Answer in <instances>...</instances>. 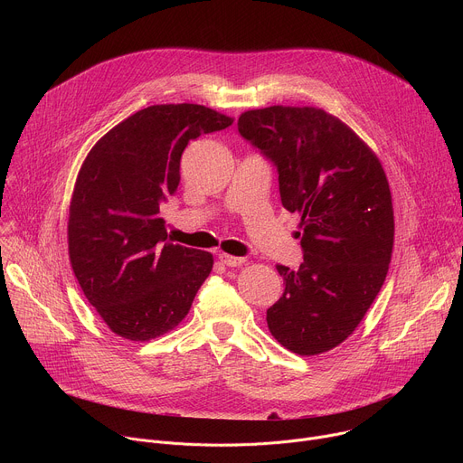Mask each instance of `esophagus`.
Returning <instances> with one entry per match:
<instances>
[{
  "instance_id": "esophagus-1",
  "label": "esophagus",
  "mask_w": 463,
  "mask_h": 463,
  "mask_svg": "<svg viewBox=\"0 0 463 463\" xmlns=\"http://www.w3.org/2000/svg\"><path fill=\"white\" fill-rule=\"evenodd\" d=\"M220 260H222V263H225V266H229V268H240L247 261L241 256H232V254H227V252H222Z\"/></svg>"
}]
</instances>
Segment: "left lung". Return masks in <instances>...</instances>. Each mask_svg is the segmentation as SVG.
Here are the masks:
<instances>
[{"mask_svg": "<svg viewBox=\"0 0 463 463\" xmlns=\"http://www.w3.org/2000/svg\"><path fill=\"white\" fill-rule=\"evenodd\" d=\"M243 139L277 170L282 205L300 216L298 271L277 266L284 295L268 309L271 335L289 352L318 355L345 343L388 273L393 207L373 150L335 115L311 106L247 109Z\"/></svg>", "mask_w": 463, "mask_h": 463, "instance_id": "8db88e82", "label": "left lung"}]
</instances>
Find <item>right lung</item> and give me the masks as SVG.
<instances>
[{"label": "right lung", "mask_w": 463, "mask_h": 463, "mask_svg": "<svg viewBox=\"0 0 463 463\" xmlns=\"http://www.w3.org/2000/svg\"><path fill=\"white\" fill-rule=\"evenodd\" d=\"M232 122L200 104L148 106L86 156L70 205V261L115 335L141 343L165 335L211 275L213 254L168 241L159 207L179 184L186 145Z\"/></svg>", "instance_id": "add662e5"}]
</instances>
